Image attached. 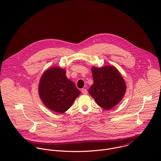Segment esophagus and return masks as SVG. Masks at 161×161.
<instances>
[{"label":"esophagus","mask_w":161,"mask_h":161,"mask_svg":"<svg viewBox=\"0 0 161 161\" xmlns=\"http://www.w3.org/2000/svg\"><path fill=\"white\" fill-rule=\"evenodd\" d=\"M82 92L83 94H87V91L86 89H82Z\"/></svg>","instance_id":"1"}]
</instances>
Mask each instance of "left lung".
Here are the masks:
<instances>
[{
	"mask_svg": "<svg viewBox=\"0 0 161 161\" xmlns=\"http://www.w3.org/2000/svg\"><path fill=\"white\" fill-rule=\"evenodd\" d=\"M92 74L94 83L89 89V94L98 106L105 110L117 105L126 91V84L122 76L112 65L103 67L92 66Z\"/></svg>",
	"mask_w": 161,
	"mask_h": 161,
	"instance_id": "left-lung-1",
	"label": "left lung"
}]
</instances>
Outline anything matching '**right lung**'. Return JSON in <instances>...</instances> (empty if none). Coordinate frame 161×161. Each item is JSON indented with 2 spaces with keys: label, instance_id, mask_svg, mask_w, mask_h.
Returning a JSON list of instances; mask_svg holds the SVG:
<instances>
[{
  "label": "right lung",
  "instance_id": "1",
  "mask_svg": "<svg viewBox=\"0 0 161 161\" xmlns=\"http://www.w3.org/2000/svg\"><path fill=\"white\" fill-rule=\"evenodd\" d=\"M80 92L66 76V70L59 67L46 70L39 84V95L49 109L62 114L72 106Z\"/></svg>",
  "mask_w": 161,
  "mask_h": 161
}]
</instances>
